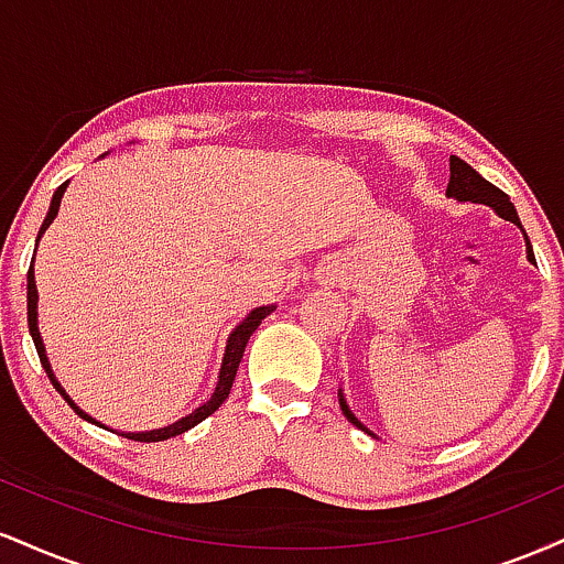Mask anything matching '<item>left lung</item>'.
<instances>
[{
  "label": "left lung",
  "mask_w": 564,
  "mask_h": 564,
  "mask_svg": "<svg viewBox=\"0 0 564 564\" xmlns=\"http://www.w3.org/2000/svg\"><path fill=\"white\" fill-rule=\"evenodd\" d=\"M445 193H448V196H453V198H458V200H471V204L494 206V209L503 219H509V223L520 225V217H517L514 206H511V200H509L507 193H503L501 187H496L494 183H488V180H485V177H480V174L471 170L467 161H462L458 156H451V180H448V191H445ZM520 228H522V225H520ZM528 260L535 262L533 249H530V241H528ZM339 405H341V411H345V416L349 419V422L358 426V430L368 432L366 426L352 416V411H349V408H347L345 398H341V392H339ZM368 435H371V432H368Z\"/></svg>",
  "instance_id": "obj_1"
}]
</instances>
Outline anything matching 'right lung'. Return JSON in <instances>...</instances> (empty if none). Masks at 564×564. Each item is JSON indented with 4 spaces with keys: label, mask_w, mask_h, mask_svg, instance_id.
<instances>
[{
    "label": "right lung",
    "mask_w": 564,
    "mask_h": 564,
    "mask_svg": "<svg viewBox=\"0 0 564 564\" xmlns=\"http://www.w3.org/2000/svg\"><path fill=\"white\" fill-rule=\"evenodd\" d=\"M63 191H66V185H61V187H57V191H55L53 204H50L47 217H44L42 228H39V236H42V232L47 230V225L53 223V219H55V215H57V206H61V198H63ZM36 243H39V238H36ZM36 300H39V296H36V281H34V260H31V268H29V332H31V339H34V347H36V352H39V360H42V368H44V371H47V377H50V381H53L55 390L61 392L63 398H66V403H68L70 408H74V413H79V416L84 419V422H93V424H97L95 419H93V416H87V413H84L82 408L76 405L74 400L68 398L66 390H63V387L57 384V379H55L53 368H50L47 355H44L42 336H39V328H36ZM273 310H275L273 304H268V307H257V310H251L249 318H246V321L241 323V326H238L236 332L230 334V339H228V349H225L223 368H219V381H217V387H215V394H212V398L206 400L204 405L196 408V411H193L191 416H185V419H180V422H174V424H170V426H164V430L129 432V435H124V437L134 440V443H161V440H170V437L183 435V432L191 430V426H196V424L204 422L206 416H212V413H215L217 408L225 403V398H228V394H230V387H232V379H236L238 364H241L243 349H246V345H249V336L257 332V326H260V323H262L264 318H268V315L273 313Z\"/></svg>",
    "instance_id": "obj_1"
}]
</instances>
